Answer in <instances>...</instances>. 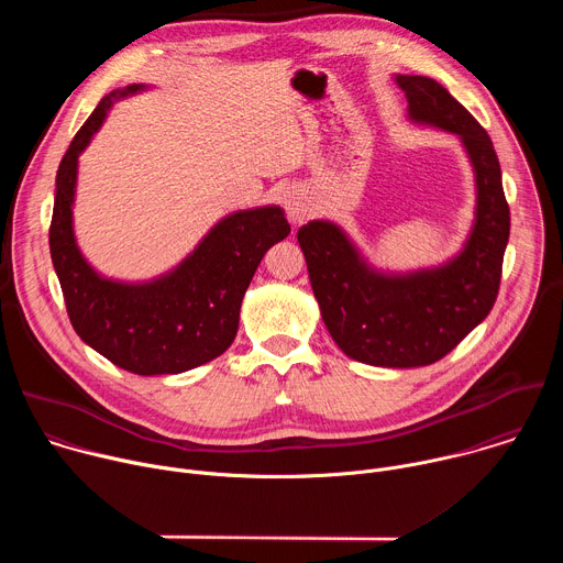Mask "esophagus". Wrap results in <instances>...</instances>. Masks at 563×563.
<instances>
[{
	"instance_id": "1",
	"label": "esophagus",
	"mask_w": 563,
	"mask_h": 563,
	"mask_svg": "<svg viewBox=\"0 0 563 563\" xmlns=\"http://www.w3.org/2000/svg\"><path fill=\"white\" fill-rule=\"evenodd\" d=\"M283 207H285V213H287L289 222L298 224V222H302V220L309 216V211H311V200H309V196H307L302 189L291 187V189H287L285 196H283Z\"/></svg>"
}]
</instances>
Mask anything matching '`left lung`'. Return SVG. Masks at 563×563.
<instances>
[{
	"mask_svg": "<svg viewBox=\"0 0 563 563\" xmlns=\"http://www.w3.org/2000/svg\"><path fill=\"white\" fill-rule=\"evenodd\" d=\"M410 118L456 133L476 180L467 243L450 263L404 276L372 269L341 227L311 220L298 229L309 283L336 345L378 367H421L452 352L484 320L499 294L510 207L493 140L463 104L423 75H396Z\"/></svg>",
	"mask_w": 563,
	"mask_h": 563,
	"instance_id": "obj_1",
	"label": "left lung"
}]
</instances>
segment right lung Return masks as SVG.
<instances>
[{
  "mask_svg": "<svg viewBox=\"0 0 563 563\" xmlns=\"http://www.w3.org/2000/svg\"><path fill=\"white\" fill-rule=\"evenodd\" d=\"M142 89L111 91L75 133L57 169L48 245L79 339L126 372L180 374L213 361L233 343L240 302L267 250L289 235V222L280 207L235 211L167 276L137 285L102 278L73 235L77 157L111 104Z\"/></svg>",
  "mask_w": 563,
  "mask_h": 563,
  "instance_id": "add662e5",
  "label": "right lung"
}]
</instances>
